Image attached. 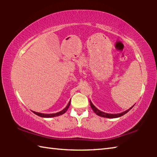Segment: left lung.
Here are the masks:
<instances>
[{
    "label": "left lung",
    "mask_w": 157,
    "mask_h": 157,
    "mask_svg": "<svg viewBox=\"0 0 157 157\" xmlns=\"http://www.w3.org/2000/svg\"><path fill=\"white\" fill-rule=\"evenodd\" d=\"M90 105H91V107L92 108L93 111H94V112L97 114L98 116H101V117H104V118H118V117H121L122 116H123L124 114H125L126 113L128 112V111L131 109L133 107H132L130 109H129L128 110H127L125 111H124L123 113H117V114H110V113H105V112H102V111H100L99 109H98L95 107V106L92 104V102H91V100H90Z\"/></svg>",
    "instance_id": "left-lung-1"
}]
</instances>
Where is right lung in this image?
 Returning a JSON list of instances; mask_svg holds the SVG:
<instances>
[{
	"label": "right lung",
	"mask_w": 157,
	"mask_h": 157,
	"mask_svg": "<svg viewBox=\"0 0 157 157\" xmlns=\"http://www.w3.org/2000/svg\"><path fill=\"white\" fill-rule=\"evenodd\" d=\"M71 104V100L70 102H68V105L66 106V107L63 109L62 111H59V112L56 113H52V114H46V113H38V112H35V111H33L34 113H35L36 115L39 116H41V117H43V118H51V117H56V116H59L60 115H62L63 113H64L66 111L68 110V109L69 107V106H70Z\"/></svg>",
	"instance_id": "1"
}]
</instances>
